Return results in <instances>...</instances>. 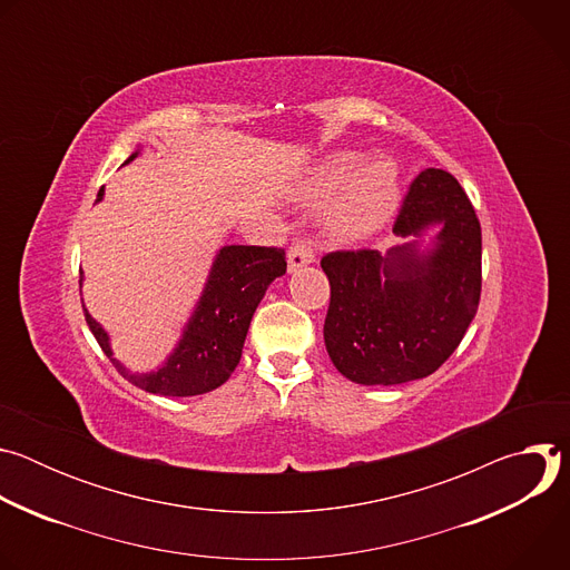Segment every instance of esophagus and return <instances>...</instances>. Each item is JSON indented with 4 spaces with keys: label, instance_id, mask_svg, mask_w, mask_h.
<instances>
[{
    "label": "esophagus",
    "instance_id": "34e87169",
    "mask_svg": "<svg viewBox=\"0 0 570 570\" xmlns=\"http://www.w3.org/2000/svg\"><path fill=\"white\" fill-rule=\"evenodd\" d=\"M315 262V255L311 250V246H306L304 240H297L295 246L288 250V273H295L308 264Z\"/></svg>",
    "mask_w": 570,
    "mask_h": 570
}]
</instances>
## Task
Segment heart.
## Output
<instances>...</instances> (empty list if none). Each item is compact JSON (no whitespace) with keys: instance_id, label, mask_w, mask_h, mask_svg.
<instances>
[{"instance_id":"b5f03b06","label":"heart","mask_w":570,"mask_h":570,"mask_svg":"<svg viewBox=\"0 0 570 570\" xmlns=\"http://www.w3.org/2000/svg\"><path fill=\"white\" fill-rule=\"evenodd\" d=\"M401 178L392 159L363 161L343 153L322 159L295 191V200L324 209V232L341 246H358L379 234L396 214Z\"/></svg>"}]
</instances>
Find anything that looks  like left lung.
<instances>
[{
	"instance_id": "8db88e82",
	"label": "left lung",
	"mask_w": 570,
	"mask_h": 570,
	"mask_svg": "<svg viewBox=\"0 0 570 570\" xmlns=\"http://www.w3.org/2000/svg\"><path fill=\"white\" fill-rule=\"evenodd\" d=\"M385 253H332L324 345L336 370L361 385L433 374L460 345L478 311L482 236L460 183L426 169L403 200Z\"/></svg>"
}]
</instances>
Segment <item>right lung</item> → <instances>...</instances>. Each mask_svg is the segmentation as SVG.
<instances>
[{
	"label": "right lung",
	"instance_id": "add662e5",
	"mask_svg": "<svg viewBox=\"0 0 570 570\" xmlns=\"http://www.w3.org/2000/svg\"><path fill=\"white\" fill-rule=\"evenodd\" d=\"M141 150L139 146L124 165H130ZM104 196L106 191L99 189L97 203ZM284 273L286 259L277 248L223 246L212 262L203 293L185 322L176 347L161 365L148 372H132L117 361L110 334L90 315L86 302L83 311L104 354L132 385L161 396H196L216 390L232 376L259 302L268 286ZM83 282L86 277L80 271V286Z\"/></svg>",
	"mask_w": 570,
	"mask_h": 570
}]
</instances>
